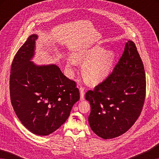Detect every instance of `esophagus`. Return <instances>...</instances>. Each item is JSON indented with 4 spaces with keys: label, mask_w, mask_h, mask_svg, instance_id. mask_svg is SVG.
Wrapping results in <instances>:
<instances>
[{
    "label": "esophagus",
    "mask_w": 159,
    "mask_h": 159,
    "mask_svg": "<svg viewBox=\"0 0 159 159\" xmlns=\"http://www.w3.org/2000/svg\"><path fill=\"white\" fill-rule=\"evenodd\" d=\"M80 99L83 100L84 99V96H85V88L80 86Z\"/></svg>",
    "instance_id": "1"
}]
</instances>
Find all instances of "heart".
<instances>
[{
  "mask_svg": "<svg viewBox=\"0 0 159 159\" xmlns=\"http://www.w3.org/2000/svg\"><path fill=\"white\" fill-rule=\"evenodd\" d=\"M73 57L67 60V67L70 71H73L77 61H85L83 73L90 84H98L108 76L114 60L113 51H104L99 46L79 50L74 54Z\"/></svg>",
  "mask_w": 159,
  "mask_h": 159,
  "instance_id": "obj_1",
  "label": "heart"
}]
</instances>
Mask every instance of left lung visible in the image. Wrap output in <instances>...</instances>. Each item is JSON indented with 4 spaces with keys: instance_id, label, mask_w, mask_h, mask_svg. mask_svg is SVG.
<instances>
[{
    "instance_id": "1",
    "label": "left lung",
    "mask_w": 159,
    "mask_h": 159,
    "mask_svg": "<svg viewBox=\"0 0 159 159\" xmlns=\"http://www.w3.org/2000/svg\"><path fill=\"white\" fill-rule=\"evenodd\" d=\"M146 97V76L135 44L126 43L113 71L85 99L91 106L88 121L92 130L103 139L121 135L140 115Z\"/></svg>"
}]
</instances>
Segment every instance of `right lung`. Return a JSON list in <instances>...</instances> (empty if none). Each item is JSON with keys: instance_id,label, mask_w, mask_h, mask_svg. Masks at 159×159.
I'll use <instances>...</instances> for the list:
<instances>
[{"instance_id": "obj_1", "label": "right lung", "mask_w": 159, "mask_h": 159, "mask_svg": "<svg viewBox=\"0 0 159 159\" xmlns=\"http://www.w3.org/2000/svg\"><path fill=\"white\" fill-rule=\"evenodd\" d=\"M37 35L29 36L15 55L10 75V95L16 115L38 135H48L69 118L80 99L76 83L56 65L39 66L30 61Z\"/></svg>"}]
</instances>
